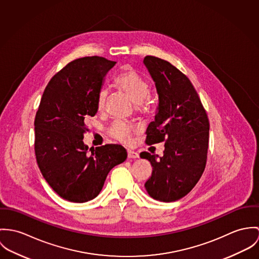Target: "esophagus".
<instances>
[{
	"mask_svg": "<svg viewBox=\"0 0 259 259\" xmlns=\"http://www.w3.org/2000/svg\"><path fill=\"white\" fill-rule=\"evenodd\" d=\"M128 158L129 159H137L139 158V154L135 151H132V150H128Z\"/></svg>",
	"mask_w": 259,
	"mask_h": 259,
	"instance_id": "1",
	"label": "esophagus"
}]
</instances>
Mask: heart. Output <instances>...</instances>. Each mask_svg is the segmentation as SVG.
Here are the masks:
<instances>
[{"label": "heart", "mask_w": 259, "mask_h": 259, "mask_svg": "<svg viewBox=\"0 0 259 259\" xmlns=\"http://www.w3.org/2000/svg\"><path fill=\"white\" fill-rule=\"evenodd\" d=\"M116 84L129 94L133 101L137 103L138 108L142 109L149 106L150 84L144 77L134 70L127 68L121 72L116 78ZM107 97L108 90L106 88H102L97 96L98 110L101 111L104 109ZM134 131L135 128L131 124L122 120H117L110 129V134L112 137L121 142H129Z\"/></svg>", "instance_id": "obj_1"}]
</instances>
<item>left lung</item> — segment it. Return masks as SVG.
I'll return each mask as SVG.
<instances>
[{
	"mask_svg": "<svg viewBox=\"0 0 259 259\" xmlns=\"http://www.w3.org/2000/svg\"><path fill=\"white\" fill-rule=\"evenodd\" d=\"M159 96L155 120L146 130V143L165 141L164 155L142 152L153 172L145 188L157 201L171 202L188 195L204 171L209 123L190 79L167 60L144 58Z\"/></svg>",
	"mask_w": 259,
	"mask_h": 259,
	"instance_id": "left-lung-1",
	"label": "left lung"
}]
</instances>
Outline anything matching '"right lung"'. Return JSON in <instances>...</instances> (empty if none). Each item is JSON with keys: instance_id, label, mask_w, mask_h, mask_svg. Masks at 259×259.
I'll list each match as a JSON object with an SVG mask.
<instances>
[{"instance_id": "right-lung-1", "label": "right lung", "mask_w": 259, "mask_h": 259, "mask_svg": "<svg viewBox=\"0 0 259 259\" xmlns=\"http://www.w3.org/2000/svg\"><path fill=\"white\" fill-rule=\"evenodd\" d=\"M115 61L87 57L69 62L50 80L34 119L38 168L59 197L72 202L96 198L108 172L127 159L116 144L83 143L85 121L97 113V96Z\"/></svg>"}]
</instances>
